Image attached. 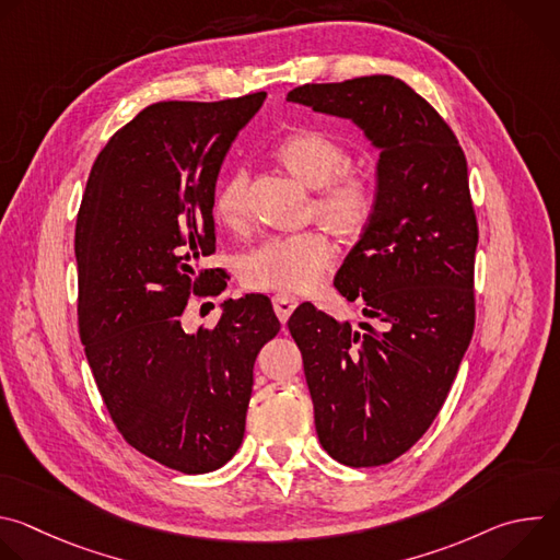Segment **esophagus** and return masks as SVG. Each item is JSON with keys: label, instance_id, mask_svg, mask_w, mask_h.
I'll use <instances>...</instances> for the list:
<instances>
[{"label": "esophagus", "instance_id": "esophagus-1", "mask_svg": "<svg viewBox=\"0 0 560 560\" xmlns=\"http://www.w3.org/2000/svg\"><path fill=\"white\" fill-rule=\"evenodd\" d=\"M272 305H275V312L279 316V322L285 324L288 318H290V314L294 312V307L299 305V301H296V296H290V294H275L272 296Z\"/></svg>", "mask_w": 560, "mask_h": 560}]
</instances>
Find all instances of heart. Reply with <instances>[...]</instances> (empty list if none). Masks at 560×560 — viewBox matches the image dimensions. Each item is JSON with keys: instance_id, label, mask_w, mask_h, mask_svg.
<instances>
[{"instance_id": "1", "label": "heart", "mask_w": 560, "mask_h": 560, "mask_svg": "<svg viewBox=\"0 0 560 560\" xmlns=\"http://www.w3.org/2000/svg\"><path fill=\"white\" fill-rule=\"evenodd\" d=\"M281 162L310 188H318L314 210L343 232L359 230L372 214L374 186L348 171L350 152L343 143L318 130L292 132L277 145ZM212 212L225 228L248 221V171L234 168L217 188ZM335 248L322 232L270 234L250 248L238 264L242 281L253 290L303 292L324 279Z\"/></svg>"}]
</instances>
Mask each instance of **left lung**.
<instances>
[{
	"label": "left lung",
	"instance_id": "obj_1",
	"mask_svg": "<svg viewBox=\"0 0 560 560\" xmlns=\"http://www.w3.org/2000/svg\"><path fill=\"white\" fill-rule=\"evenodd\" d=\"M288 102L354 121L381 150L372 214L335 277L368 322L352 328L301 303L288 328L324 450L350 467L385 465L428 432L471 341L467 162L443 117L396 77L305 84Z\"/></svg>",
	"mask_w": 560,
	"mask_h": 560
}]
</instances>
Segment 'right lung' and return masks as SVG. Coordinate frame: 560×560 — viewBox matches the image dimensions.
<instances>
[{"label":"right lung","mask_w":560,"mask_h":560,"mask_svg":"<svg viewBox=\"0 0 560 560\" xmlns=\"http://www.w3.org/2000/svg\"><path fill=\"white\" fill-rule=\"evenodd\" d=\"M266 93L162 102L95 159L74 228L77 324L121 436L184 474L225 465L244 441L259 350L281 330L264 294L223 301L214 328L182 326L190 294L217 296L212 199L223 156Z\"/></svg>","instance_id":"1"}]
</instances>
